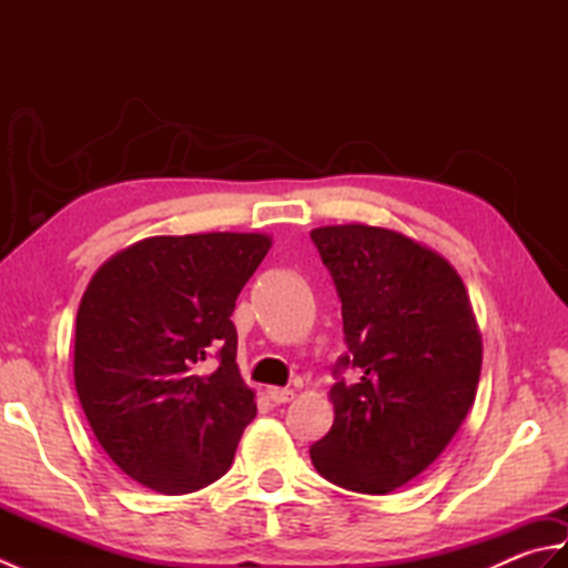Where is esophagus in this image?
Segmentation results:
<instances>
[{
  "instance_id": "1",
  "label": "esophagus",
  "mask_w": 568,
  "mask_h": 568,
  "mask_svg": "<svg viewBox=\"0 0 568 568\" xmlns=\"http://www.w3.org/2000/svg\"><path fill=\"white\" fill-rule=\"evenodd\" d=\"M293 395H295V393H293L291 388H275V385H273V388H268V397H271V400H273L275 405L291 403Z\"/></svg>"
}]
</instances>
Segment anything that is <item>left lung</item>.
I'll return each instance as SVG.
<instances>
[{
  "instance_id": "8db88e82",
  "label": "left lung",
  "mask_w": 568,
  "mask_h": 568,
  "mask_svg": "<svg viewBox=\"0 0 568 568\" xmlns=\"http://www.w3.org/2000/svg\"><path fill=\"white\" fill-rule=\"evenodd\" d=\"M310 236L342 300L348 348L334 366V425L310 458L334 486L383 496L419 476L462 427L484 361L478 324L437 251L368 224ZM346 367L354 382L343 381Z\"/></svg>"
}]
</instances>
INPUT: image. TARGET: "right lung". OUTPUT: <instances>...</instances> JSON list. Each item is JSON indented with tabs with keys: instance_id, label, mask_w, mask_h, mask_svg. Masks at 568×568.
<instances>
[{
	"instance_id": "right-lung-1",
	"label": "right lung",
	"mask_w": 568,
	"mask_h": 568,
	"mask_svg": "<svg viewBox=\"0 0 568 568\" xmlns=\"http://www.w3.org/2000/svg\"><path fill=\"white\" fill-rule=\"evenodd\" d=\"M265 234L151 236L94 273L75 322V390L94 437L136 484L183 496L222 478L256 417L229 320ZM214 355L217 368L201 371Z\"/></svg>"
}]
</instances>
